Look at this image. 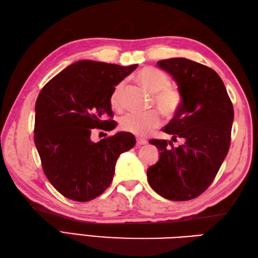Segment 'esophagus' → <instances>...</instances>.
Returning <instances> with one entry per match:
<instances>
[{"mask_svg": "<svg viewBox=\"0 0 258 258\" xmlns=\"http://www.w3.org/2000/svg\"><path fill=\"white\" fill-rule=\"evenodd\" d=\"M136 144L138 145H145L147 144V141L144 139H141V138H136Z\"/></svg>", "mask_w": 258, "mask_h": 258, "instance_id": "34e87169", "label": "esophagus"}]
</instances>
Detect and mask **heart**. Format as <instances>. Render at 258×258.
I'll return each mask as SVG.
<instances>
[{
	"label": "heart",
	"instance_id": "1",
	"mask_svg": "<svg viewBox=\"0 0 258 258\" xmlns=\"http://www.w3.org/2000/svg\"><path fill=\"white\" fill-rule=\"evenodd\" d=\"M139 83L153 94L152 104L155 105L164 116L173 117L182 105V94L176 86L171 84L169 76L155 68H145L136 74ZM125 81L114 87L111 94V105L120 108L123 103ZM161 124L160 113L152 109L146 113H127L119 118V125L126 132L139 136L149 134Z\"/></svg>",
	"mask_w": 258,
	"mask_h": 258
}]
</instances>
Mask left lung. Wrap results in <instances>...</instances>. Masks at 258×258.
Returning <instances> with one entry per match:
<instances>
[{
    "mask_svg": "<svg viewBox=\"0 0 258 258\" xmlns=\"http://www.w3.org/2000/svg\"><path fill=\"white\" fill-rule=\"evenodd\" d=\"M157 67L176 82L182 105L163 131L171 141L151 140L160 150L158 162L147 169V179L158 195L188 201L201 195L215 178L231 144L233 104L215 71L190 59H162Z\"/></svg>",
    "mask_w": 258,
    "mask_h": 258,
    "instance_id": "8db88e82",
    "label": "left lung"
}]
</instances>
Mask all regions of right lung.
Segmentation results:
<instances>
[{"instance_id": "right-lung-1", "label": "right lung", "mask_w": 258, "mask_h": 258, "mask_svg": "<svg viewBox=\"0 0 258 258\" xmlns=\"http://www.w3.org/2000/svg\"><path fill=\"white\" fill-rule=\"evenodd\" d=\"M138 64L83 59L48 81L35 104L34 142L47 179L67 199L87 202L112 183L119 154L135 145L134 135L117 132L93 142V128L111 131V94ZM106 128H103V126Z\"/></svg>"}]
</instances>
